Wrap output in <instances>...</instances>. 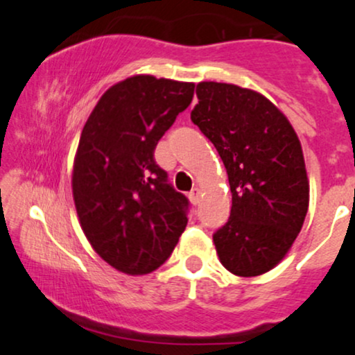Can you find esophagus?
Returning <instances> with one entry per match:
<instances>
[{
	"mask_svg": "<svg viewBox=\"0 0 355 355\" xmlns=\"http://www.w3.org/2000/svg\"><path fill=\"white\" fill-rule=\"evenodd\" d=\"M200 189H192L191 192H189V200H191L192 205H198L200 203Z\"/></svg>",
	"mask_w": 355,
	"mask_h": 355,
	"instance_id": "34e87169",
	"label": "esophagus"
}]
</instances>
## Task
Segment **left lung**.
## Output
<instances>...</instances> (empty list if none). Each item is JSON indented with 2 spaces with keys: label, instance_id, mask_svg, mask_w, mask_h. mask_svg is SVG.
I'll use <instances>...</instances> for the list:
<instances>
[{
  "label": "left lung",
  "instance_id": "8db88e82",
  "mask_svg": "<svg viewBox=\"0 0 355 355\" xmlns=\"http://www.w3.org/2000/svg\"><path fill=\"white\" fill-rule=\"evenodd\" d=\"M191 119L225 163L232 207L213 242L226 270L259 276L278 265L302 230L309 181L286 116L254 90L200 82Z\"/></svg>",
  "mask_w": 355,
  "mask_h": 355
}]
</instances>
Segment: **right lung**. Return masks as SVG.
<instances>
[{"mask_svg":"<svg viewBox=\"0 0 355 355\" xmlns=\"http://www.w3.org/2000/svg\"><path fill=\"white\" fill-rule=\"evenodd\" d=\"M196 85L129 77L101 96L77 148L72 193L96 254L128 275H147L173 254L189 198L155 162L158 140L191 105Z\"/></svg>","mask_w":355,"mask_h":355,"instance_id":"1","label":"right lung"}]
</instances>
